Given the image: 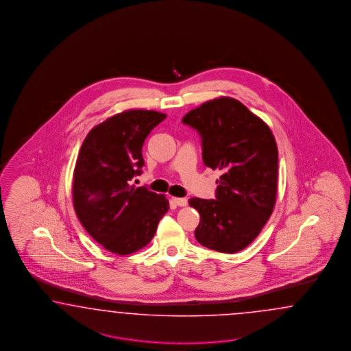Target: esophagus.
Here are the masks:
<instances>
[{"mask_svg":"<svg viewBox=\"0 0 351 351\" xmlns=\"http://www.w3.org/2000/svg\"><path fill=\"white\" fill-rule=\"evenodd\" d=\"M172 202L178 204L179 207H185L188 204V201L185 198H178V197H172Z\"/></svg>","mask_w":351,"mask_h":351,"instance_id":"1","label":"esophagus"}]
</instances>
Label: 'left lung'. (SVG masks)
I'll list each match as a JSON object with an SVG mask.
<instances>
[{
    "mask_svg": "<svg viewBox=\"0 0 351 351\" xmlns=\"http://www.w3.org/2000/svg\"><path fill=\"white\" fill-rule=\"evenodd\" d=\"M182 123L202 138L204 165L221 171L215 199H189L201 215L195 238L217 252L242 251L260 234L276 204V138L263 119L232 97L204 103Z\"/></svg>",
    "mask_w": 351,
    "mask_h": 351,
    "instance_id": "left-lung-1",
    "label": "left lung"
}]
</instances>
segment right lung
<instances>
[{
    "label": "right lung",
    "mask_w": 351,
    "mask_h": 351,
    "mask_svg": "<svg viewBox=\"0 0 351 351\" xmlns=\"http://www.w3.org/2000/svg\"><path fill=\"white\" fill-rule=\"evenodd\" d=\"M165 118L154 110H126L93 128L80 149L75 213L86 232L113 254L128 255L148 245L169 211L163 194L131 185L143 172V144Z\"/></svg>",
    "instance_id": "right-lung-1"
}]
</instances>
